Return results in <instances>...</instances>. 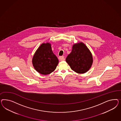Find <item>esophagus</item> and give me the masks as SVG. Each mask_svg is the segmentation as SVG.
<instances>
[{"label":"esophagus","mask_w":121,"mask_h":121,"mask_svg":"<svg viewBox=\"0 0 121 121\" xmlns=\"http://www.w3.org/2000/svg\"><path fill=\"white\" fill-rule=\"evenodd\" d=\"M59 60L60 61H64L65 60V59H64V56H59Z\"/></svg>","instance_id":"esophagus-1"}]
</instances>
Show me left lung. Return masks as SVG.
I'll use <instances>...</instances> for the list:
<instances>
[{
    "label": "left lung",
    "instance_id": "obj_1",
    "mask_svg": "<svg viewBox=\"0 0 121 121\" xmlns=\"http://www.w3.org/2000/svg\"><path fill=\"white\" fill-rule=\"evenodd\" d=\"M66 62L71 69L78 73L88 71L93 63L91 53L82 42L73 45L71 52L67 56Z\"/></svg>",
    "mask_w": 121,
    "mask_h": 121
}]
</instances>
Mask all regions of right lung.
Instances as JSON below:
<instances>
[{"mask_svg":"<svg viewBox=\"0 0 121 121\" xmlns=\"http://www.w3.org/2000/svg\"><path fill=\"white\" fill-rule=\"evenodd\" d=\"M59 60L53 53L50 43H43L38 48L33 56L32 64L39 73L47 75L55 70Z\"/></svg>","mask_w":121,"mask_h":121,"instance_id":"add662e5","label":"right lung"}]
</instances>
